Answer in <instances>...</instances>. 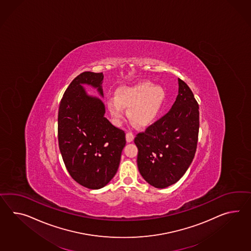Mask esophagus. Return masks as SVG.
Here are the masks:
<instances>
[{
    "instance_id": "esophagus-1",
    "label": "esophagus",
    "mask_w": 251,
    "mask_h": 251,
    "mask_svg": "<svg viewBox=\"0 0 251 251\" xmlns=\"http://www.w3.org/2000/svg\"><path fill=\"white\" fill-rule=\"evenodd\" d=\"M133 140H134V135L132 134L131 132L126 133V141H127V142H131Z\"/></svg>"
}]
</instances>
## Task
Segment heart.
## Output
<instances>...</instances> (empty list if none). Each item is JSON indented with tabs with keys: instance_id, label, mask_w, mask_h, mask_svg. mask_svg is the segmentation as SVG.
Segmentation results:
<instances>
[{
	"instance_id": "heart-1",
	"label": "heart",
	"mask_w": 251,
	"mask_h": 251,
	"mask_svg": "<svg viewBox=\"0 0 251 251\" xmlns=\"http://www.w3.org/2000/svg\"><path fill=\"white\" fill-rule=\"evenodd\" d=\"M165 98L162 87L143 81L119 89L116 99L108 100V108L117 124H122L124 110L128 109V119L139 127H146L155 122Z\"/></svg>"
}]
</instances>
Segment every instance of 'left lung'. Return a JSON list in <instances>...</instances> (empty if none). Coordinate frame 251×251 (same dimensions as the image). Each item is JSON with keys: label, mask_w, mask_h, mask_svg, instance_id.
I'll return each mask as SVG.
<instances>
[{"label": "left lung", "mask_w": 251, "mask_h": 251, "mask_svg": "<svg viewBox=\"0 0 251 251\" xmlns=\"http://www.w3.org/2000/svg\"><path fill=\"white\" fill-rule=\"evenodd\" d=\"M178 92L170 111L134 139L142 177L158 189L176 183L195 156L199 105L190 87L177 79Z\"/></svg>", "instance_id": "8db88e82"}]
</instances>
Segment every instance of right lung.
Masks as SVG:
<instances>
[{
	"instance_id": "right-lung-1",
	"label": "right lung",
	"mask_w": 251,
	"mask_h": 251,
	"mask_svg": "<svg viewBox=\"0 0 251 251\" xmlns=\"http://www.w3.org/2000/svg\"><path fill=\"white\" fill-rule=\"evenodd\" d=\"M103 74L84 72L69 85L58 113V141L70 175L90 190L103 188L115 176L126 144L124 131L105 118L101 99L88 94L83 85L103 98Z\"/></svg>"
}]
</instances>
